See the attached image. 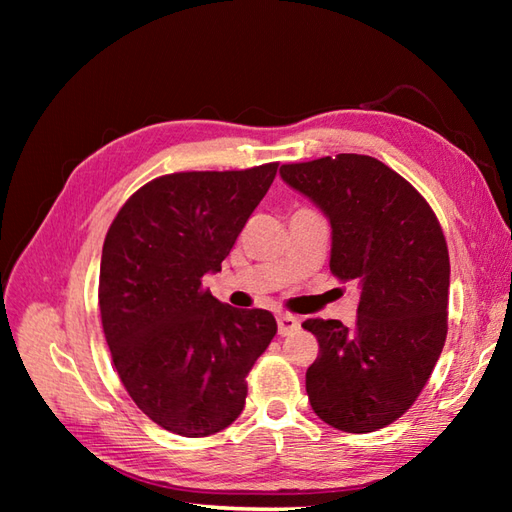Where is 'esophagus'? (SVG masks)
<instances>
[{
  "label": "esophagus",
  "mask_w": 512,
  "mask_h": 512,
  "mask_svg": "<svg viewBox=\"0 0 512 512\" xmlns=\"http://www.w3.org/2000/svg\"><path fill=\"white\" fill-rule=\"evenodd\" d=\"M277 328H279L281 336L297 332L299 330V319L292 317V314H279V317H277Z\"/></svg>",
  "instance_id": "34e87169"
}]
</instances>
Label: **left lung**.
<instances>
[{"label": "left lung", "instance_id": "left-lung-1", "mask_svg": "<svg viewBox=\"0 0 512 512\" xmlns=\"http://www.w3.org/2000/svg\"><path fill=\"white\" fill-rule=\"evenodd\" d=\"M332 228L330 270L361 288L354 328L308 319L319 356L306 372L314 413L369 433L405 413L447 339L449 250L427 200L372 156L339 154L279 169Z\"/></svg>", "mask_w": 512, "mask_h": 512}]
</instances>
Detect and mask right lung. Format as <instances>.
I'll use <instances>...</instances> for the list:
<instances>
[{
  "instance_id": "obj_1",
  "label": "right lung",
  "mask_w": 512,
  "mask_h": 512,
  "mask_svg": "<svg viewBox=\"0 0 512 512\" xmlns=\"http://www.w3.org/2000/svg\"><path fill=\"white\" fill-rule=\"evenodd\" d=\"M277 167L169 173L138 189L107 231L99 308L114 367L138 409L178 436L237 420L246 374L277 334L268 310H237L202 288Z\"/></svg>"
}]
</instances>
